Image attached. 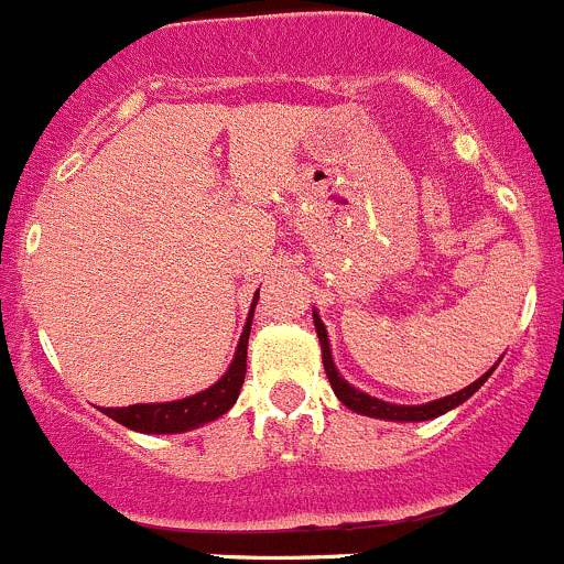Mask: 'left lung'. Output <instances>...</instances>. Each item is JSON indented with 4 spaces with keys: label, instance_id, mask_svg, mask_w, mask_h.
Instances as JSON below:
<instances>
[{
    "label": "left lung",
    "instance_id": "8db88e82",
    "mask_svg": "<svg viewBox=\"0 0 564 564\" xmlns=\"http://www.w3.org/2000/svg\"><path fill=\"white\" fill-rule=\"evenodd\" d=\"M312 321H315L317 339H321L323 370H326L328 383H332V389H334V394H337V400L345 405V409L354 411V414L372 416V420H387V422H425V420H436V416L447 414V411L458 409L460 403H466V400H469L471 394L477 392V389L482 387L485 381H488L490 372H494L496 367H499V361H501V359L496 361V365L490 367V370L485 372V376H479L477 381L469 383V387L460 389V392L447 394V398L431 400V403H422V405L387 403V400H378V398H372V394L361 392V389H356L354 383H348L343 376H339L337 365H334L332 345H328V332H326V326H323V321H321V315H317V310H312Z\"/></svg>",
    "mask_w": 564,
    "mask_h": 564
}]
</instances>
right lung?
<instances>
[{"label": "right lung", "mask_w": 564, "mask_h": 564, "mask_svg": "<svg viewBox=\"0 0 564 564\" xmlns=\"http://www.w3.org/2000/svg\"><path fill=\"white\" fill-rule=\"evenodd\" d=\"M254 306H258V295H254L252 306H249V317L243 323L241 339L236 345V356H232L230 367L225 376L214 383V387L203 389L197 394H188L183 400H170V403H137L122 405V409H100L106 416H111L120 425L131 427L137 433H153V436H164V433H186L194 427H203L208 422L219 420L221 414L236 405L238 392L243 387V376H247V345L249 332H252Z\"/></svg>", "instance_id": "obj_1"}]
</instances>
